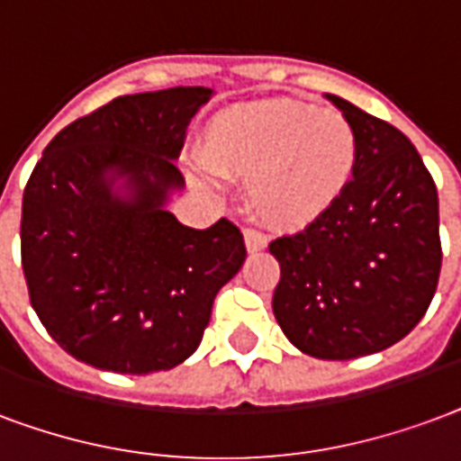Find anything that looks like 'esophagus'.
Returning a JSON list of instances; mask_svg holds the SVG:
<instances>
[{
    "label": "esophagus",
    "mask_w": 461,
    "mask_h": 461,
    "mask_svg": "<svg viewBox=\"0 0 461 461\" xmlns=\"http://www.w3.org/2000/svg\"><path fill=\"white\" fill-rule=\"evenodd\" d=\"M244 244H247L249 254H257L261 249H266V237L258 230H244Z\"/></svg>",
    "instance_id": "esophagus-1"
}]
</instances>
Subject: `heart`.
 I'll use <instances>...</instances> for the list:
<instances>
[{
    "mask_svg": "<svg viewBox=\"0 0 461 461\" xmlns=\"http://www.w3.org/2000/svg\"><path fill=\"white\" fill-rule=\"evenodd\" d=\"M200 161L214 176L247 178V204L281 231L310 227L352 185L359 141L335 109L268 100L220 112L200 139Z\"/></svg>",
    "mask_w": 461,
    "mask_h": 461,
    "instance_id": "heart-1",
    "label": "heart"
}]
</instances>
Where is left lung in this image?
Wrapping results in <instances>:
<instances>
[{
	"label": "left lung",
	"instance_id": "8db88e82",
	"mask_svg": "<svg viewBox=\"0 0 461 461\" xmlns=\"http://www.w3.org/2000/svg\"><path fill=\"white\" fill-rule=\"evenodd\" d=\"M349 119L359 166L342 200L271 241L281 264L274 315L303 354L357 359L401 342L430 308L442 247L435 180L411 139L327 95Z\"/></svg>",
	"mask_w": 461,
	"mask_h": 461
}]
</instances>
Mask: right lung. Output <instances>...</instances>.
<instances>
[{
    "label": "right lung",
    "instance_id": "right-lung-1",
    "mask_svg": "<svg viewBox=\"0 0 461 461\" xmlns=\"http://www.w3.org/2000/svg\"><path fill=\"white\" fill-rule=\"evenodd\" d=\"M210 87L112 100L43 149L22 203V266L36 315L95 369L151 374L203 342L214 295L247 258L221 217L193 230L168 212L185 180V129Z\"/></svg>",
    "mask_w": 461,
    "mask_h": 461
}]
</instances>
